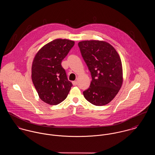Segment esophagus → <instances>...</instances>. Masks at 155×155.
<instances>
[{"instance_id": "esophagus-1", "label": "esophagus", "mask_w": 155, "mask_h": 155, "mask_svg": "<svg viewBox=\"0 0 155 155\" xmlns=\"http://www.w3.org/2000/svg\"><path fill=\"white\" fill-rule=\"evenodd\" d=\"M72 84H73V85L74 86H75V85H78V82H77V81H73V82H72Z\"/></svg>"}]
</instances>
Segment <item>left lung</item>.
Here are the masks:
<instances>
[{
	"instance_id": "obj_1",
	"label": "left lung",
	"mask_w": 155,
	"mask_h": 155,
	"mask_svg": "<svg viewBox=\"0 0 155 155\" xmlns=\"http://www.w3.org/2000/svg\"><path fill=\"white\" fill-rule=\"evenodd\" d=\"M78 46L92 76L89 88L83 92L84 97L95 106H104L115 97L122 85L119 55L105 41H84Z\"/></svg>"
}]
</instances>
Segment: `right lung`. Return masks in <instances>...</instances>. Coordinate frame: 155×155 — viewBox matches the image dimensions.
<instances>
[{
  "label": "right lung",
  "instance_id": "right-lung-1",
  "mask_svg": "<svg viewBox=\"0 0 155 155\" xmlns=\"http://www.w3.org/2000/svg\"><path fill=\"white\" fill-rule=\"evenodd\" d=\"M74 45L73 41L55 39L42 47L33 59V85L39 98L49 105H57L63 101L73 85L67 78L61 61Z\"/></svg>",
  "mask_w": 155,
  "mask_h": 155
}]
</instances>
